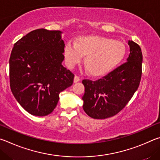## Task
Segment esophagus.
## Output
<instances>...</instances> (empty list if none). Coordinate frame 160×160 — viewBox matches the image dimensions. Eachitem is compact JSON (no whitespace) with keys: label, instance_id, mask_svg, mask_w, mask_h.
I'll list each match as a JSON object with an SVG mask.
<instances>
[{"label":"esophagus","instance_id":"obj_1","mask_svg":"<svg viewBox=\"0 0 160 160\" xmlns=\"http://www.w3.org/2000/svg\"><path fill=\"white\" fill-rule=\"evenodd\" d=\"M79 81H80L79 77H78V76L76 75L75 77H74V83H77V82H79Z\"/></svg>","mask_w":160,"mask_h":160}]
</instances>
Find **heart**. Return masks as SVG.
Segmentation results:
<instances>
[{
    "instance_id": "1",
    "label": "heart",
    "mask_w": 160,
    "mask_h": 160,
    "mask_svg": "<svg viewBox=\"0 0 160 160\" xmlns=\"http://www.w3.org/2000/svg\"><path fill=\"white\" fill-rule=\"evenodd\" d=\"M67 65L74 67L87 55L85 64L92 75L102 76L118 65L125 55L123 43L114 39L98 36H83L77 42L69 41L64 46Z\"/></svg>"
}]
</instances>
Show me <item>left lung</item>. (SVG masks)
Listing matches in <instances>:
<instances>
[{
	"instance_id": "left-lung-1",
	"label": "left lung",
	"mask_w": 160,
	"mask_h": 160,
	"mask_svg": "<svg viewBox=\"0 0 160 160\" xmlns=\"http://www.w3.org/2000/svg\"><path fill=\"white\" fill-rule=\"evenodd\" d=\"M128 46L130 54L126 62L96 81H82L85 87L83 109L91 118L103 119L116 115L138 89L142 55L138 44L128 41Z\"/></svg>"
}]
</instances>
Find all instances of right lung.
<instances>
[{
	"label": "right lung",
	"instance_id": "obj_1",
	"mask_svg": "<svg viewBox=\"0 0 160 160\" xmlns=\"http://www.w3.org/2000/svg\"><path fill=\"white\" fill-rule=\"evenodd\" d=\"M61 33L33 30L17 41L11 52V91L19 105L32 115L51 113L59 94L74 82V74L62 65L64 43Z\"/></svg>",
	"mask_w": 160,
	"mask_h": 160
}]
</instances>
